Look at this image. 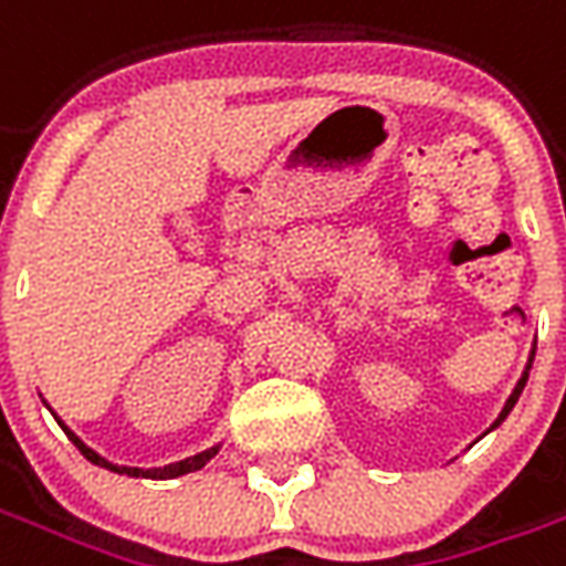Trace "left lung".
Here are the masks:
<instances>
[{
	"label": "left lung",
	"mask_w": 566,
	"mask_h": 566,
	"mask_svg": "<svg viewBox=\"0 0 566 566\" xmlns=\"http://www.w3.org/2000/svg\"><path fill=\"white\" fill-rule=\"evenodd\" d=\"M534 355H536V348H531V357H527V367H524L522 379H518V385H515V388H512L510 400H506V403H503V409H500L497 421H494V424L488 427L485 433H491V430H494V427H500V424H503V421H506V416H510V412H512V406L518 403V397H522L524 385H527V376H531V364H534Z\"/></svg>",
	"instance_id": "obj_1"
}]
</instances>
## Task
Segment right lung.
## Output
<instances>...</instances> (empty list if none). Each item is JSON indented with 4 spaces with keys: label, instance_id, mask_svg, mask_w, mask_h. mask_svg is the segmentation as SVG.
I'll return each mask as SVG.
<instances>
[{
    "label": "right lung",
    "instance_id": "obj_1",
    "mask_svg": "<svg viewBox=\"0 0 566 566\" xmlns=\"http://www.w3.org/2000/svg\"><path fill=\"white\" fill-rule=\"evenodd\" d=\"M56 418V416H54ZM56 424L63 427L66 430V437L78 446V451L87 458L91 463H96V467H105V470H112V473H120V475H136V479H175V475H185V473H193V470H202L206 463L221 451V446H211V449L206 451H199V454H193V458H185V461H178V463H169V467H157V470H142V467H120V463H112V461H105L103 454H96V451L91 449V446H84L72 430H69L60 418H56Z\"/></svg>",
    "mask_w": 566,
    "mask_h": 566
}]
</instances>
